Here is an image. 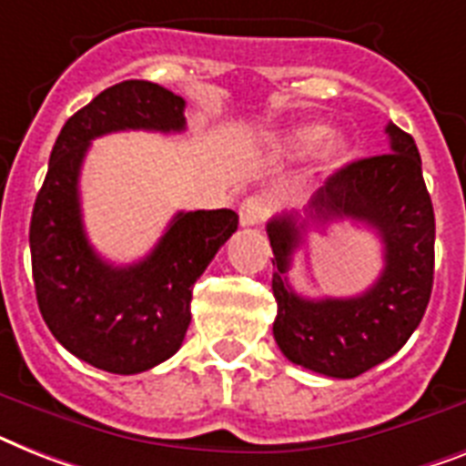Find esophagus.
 I'll return each mask as SVG.
<instances>
[{"mask_svg":"<svg viewBox=\"0 0 466 466\" xmlns=\"http://www.w3.org/2000/svg\"><path fill=\"white\" fill-rule=\"evenodd\" d=\"M271 214V205L264 198H248L240 205V224L242 226H261Z\"/></svg>","mask_w":466,"mask_h":466,"instance_id":"esophagus-1","label":"esophagus"}]
</instances>
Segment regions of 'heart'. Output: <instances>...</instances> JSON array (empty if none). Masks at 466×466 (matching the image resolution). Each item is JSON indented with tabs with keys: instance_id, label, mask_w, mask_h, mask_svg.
I'll return each instance as SVG.
<instances>
[{
	"instance_id": "b5f03b06",
	"label": "heart",
	"mask_w": 466,
	"mask_h": 466,
	"mask_svg": "<svg viewBox=\"0 0 466 466\" xmlns=\"http://www.w3.org/2000/svg\"><path fill=\"white\" fill-rule=\"evenodd\" d=\"M329 126L319 121H307L299 123L295 128H290L288 133V145L298 152V155H307V152H314L319 145H324V140L329 137ZM348 155V140L340 136H333L326 145V157H329L330 167H338L340 161Z\"/></svg>"
}]
</instances>
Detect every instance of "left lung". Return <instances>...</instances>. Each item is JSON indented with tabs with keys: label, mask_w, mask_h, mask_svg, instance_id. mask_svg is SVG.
Wrapping results in <instances>:
<instances>
[{
	"label": "left lung",
	"mask_w": 466,
	"mask_h": 466,
	"mask_svg": "<svg viewBox=\"0 0 466 466\" xmlns=\"http://www.w3.org/2000/svg\"><path fill=\"white\" fill-rule=\"evenodd\" d=\"M390 152L338 168L305 209L267 224L274 249L279 314L274 338L293 364L330 379H355L393 357L424 317L433 288L436 218L412 136L388 123ZM374 228L384 240V271L355 299L309 300L294 293L287 271L309 223L344 220Z\"/></svg>",
	"instance_id": "obj_1"
}]
</instances>
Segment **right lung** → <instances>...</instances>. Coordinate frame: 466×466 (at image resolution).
I'll list each match as a JSON object with an SVG mask.
<instances>
[{"label":"right lung","mask_w":466,"mask_h":466,"mask_svg":"<svg viewBox=\"0 0 466 466\" xmlns=\"http://www.w3.org/2000/svg\"><path fill=\"white\" fill-rule=\"evenodd\" d=\"M186 99L149 80H123L76 111L54 142L30 218L35 295L64 348L109 374H140L178 352L192 286L238 228L233 209L178 211L145 259L114 267L92 249L78 178L90 142L116 130H186Z\"/></svg>","instance_id":"add662e5"}]
</instances>
